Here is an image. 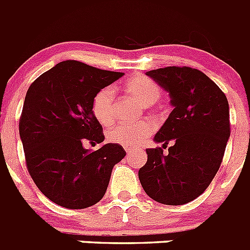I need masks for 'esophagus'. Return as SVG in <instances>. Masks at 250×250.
I'll use <instances>...</instances> for the list:
<instances>
[{
  "instance_id": "esophagus-1",
  "label": "esophagus",
  "mask_w": 250,
  "mask_h": 250,
  "mask_svg": "<svg viewBox=\"0 0 250 250\" xmlns=\"http://www.w3.org/2000/svg\"><path fill=\"white\" fill-rule=\"evenodd\" d=\"M125 151H126L127 155H131L132 151H134V149H132V147H130V146H125Z\"/></svg>"
}]
</instances>
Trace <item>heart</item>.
<instances>
[{"instance_id":"b5f03b06","label":"heart","mask_w":250,"mask_h":250,"mask_svg":"<svg viewBox=\"0 0 250 250\" xmlns=\"http://www.w3.org/2000/svg\"><path fill=\"white\" fill-rule=\"evenodd\" d=\"M124 89L127 94L145 106L152 105L160 99L161 89L155 81L146 76H134L126 80ZM91 112L101 125H109L114 116V91L111 87H103L91 100ZM155 130L151 121H143L135 125L118 124L107 131V139L123 146H136L146 140Z\"/></svg>"}]
</instances>
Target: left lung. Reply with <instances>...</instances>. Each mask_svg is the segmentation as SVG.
<instances>
[{"mask_svg": "<svg viewBox=\"0 0 250 250\" xmlns=\"http://www.w3.org/2000/svg\"><path fill=\"white\" fill-rule=\"evenodd\" d=\"M169 92L173 111L156 132L162 147L146 149L139 170L145 193L155 202L182 205L205 191L219 170L230 136L229 104L224 92L204 72L169 66L146 72Z\"/></svg>", "mask_w": 250, "mask_h": 250, "instance_id": "left-lung-1", "label": "left lung"}]
</instances>
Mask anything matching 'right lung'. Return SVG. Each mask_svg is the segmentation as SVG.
<instances>
[{
	"label": "right lung",
	"instance_id": "right-lung-1",
	"mask_svg": "<svg viewBox=\"0 0 250 250\" xmlns=\"http://www.w3.org/2000/svg\"><path fill=\"white\" fill-rule=\"evenodd\" d=\"M124 72L67 60L39 76L28 87L20 118L26 167L41 193L67 209H85L103 199L112 167L126 155L119 144H100L103 126L91 112L100 89Z\"/></svg>",
	"mask_w": 250,
	"mask_h": 250
}]
</instances>
